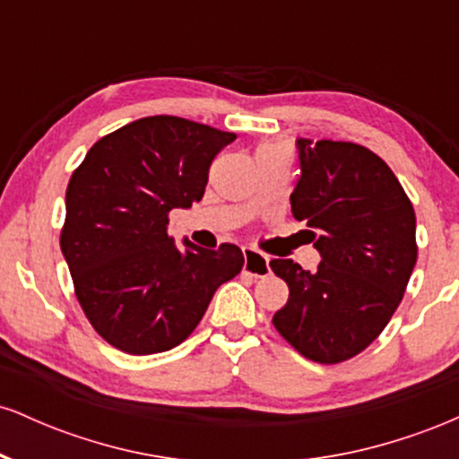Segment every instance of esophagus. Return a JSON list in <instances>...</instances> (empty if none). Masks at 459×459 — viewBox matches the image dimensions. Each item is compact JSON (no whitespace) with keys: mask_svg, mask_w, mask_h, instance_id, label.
<instances>
[{"mask_svg":"<svg viewBox=\"0 0 459 459\" xmlns=\"http://www.w3.org/2000/svg\"><path fill=\"white\" fill-rule=\"evenodd\" d=\"M244 272L255 278H263L270 273V259L255 247H244Z\"/></svg>","mask_w":459,"mask_h":459,"instance_id":"esophagus-1","label":"esophagus"}]
</instances>
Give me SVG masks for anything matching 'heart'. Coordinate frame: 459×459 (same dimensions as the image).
Returning a JSON list of instances; mask_svg holds the SVG:
<instances>
[{
  "label": "heart",
  "instance_id": "1",
  "mask_svg": "<svg viewBox=\"0 0 459 459\" xmlns=\"http://www.w3.org/2000/svg\"><path fill=\"white\" fill-rule=\"evenodd\" d=\"M273 149H282V151H287V149H284V146H273Z\"/></svg>",
  "mask_w": 459,
  "mask_h": 459
}]
</instances>
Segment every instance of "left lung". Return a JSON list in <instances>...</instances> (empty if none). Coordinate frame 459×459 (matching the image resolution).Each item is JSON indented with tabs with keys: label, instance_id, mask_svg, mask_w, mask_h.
Returning a JSON list of instances; mask_svg holds the SVG:
<instances>
[{
	"label": "left lung",
	"instance_id": "obj_1",
	"mask_svg": "<svg viewBox=\"0 0 459 459\" xmlns=\"http://www.w3.org/2000/svg\"><path fill=\"white\" fill-rule=\"evenodd\" d=\"M291 212L307 222L321 263L307 272L270 261L289 287L273 328L321 365L360 354L386 328L416 263V218L386 161L354 142L298 140Z\"/></svg>",
	"mask_w": 459,
	"mask_h": 459
}]
</instances>
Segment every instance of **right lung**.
Listing matches in <instances>:
<instances>
[{
	"label": "right lung",
	"mask_w": 459,
	"mask_h": 459,
	"mask_svg": "<svg viewBox=\"0 0 459 459\" xmlns=\"http://www.w3.org/2000/svg\"><path fill=\"white\" fill-rule=\"evenodd\" d=\"M235 138L146 116L103 135L73 172L60 247L79 307L116 350L149 356L183 343L215 289L244 267L233 244L178 247L168 235L172 209L203 198L209 166Z\"/></svg>",
	"instance_id": "add662e5"
}]
</instances>
